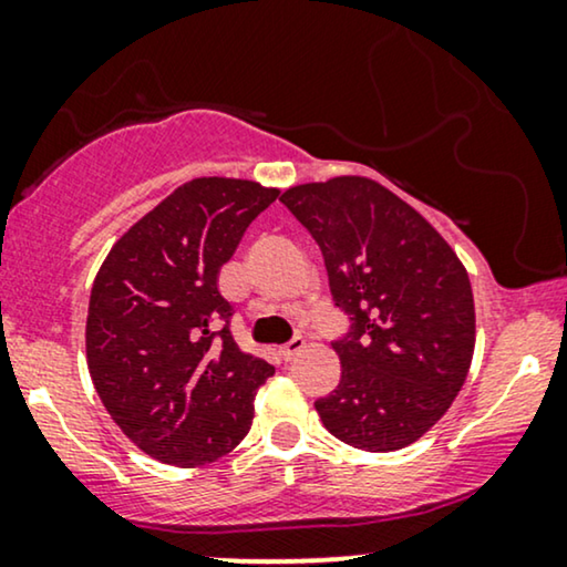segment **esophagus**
<instances>
[{"label": "esophagus", "mask_w": 567, "mask_h": 567, "mask_svg": "<svg viewBox=\"0 0 567 567\" xmlns=\"http://www.w3.org/2000/svg\"><path fill=\"white\" fill-rule=\"evenodd\" d=\"M305 346H307L305 338H293V340H289V343H286V346L278 348V353H281L284 361H293L301 351H305Z\"/></svg>", "instance_id": "obj_1"}]
</instances>
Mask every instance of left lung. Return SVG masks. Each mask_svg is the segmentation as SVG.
<instances>
[{
  "label": "left lung",
  "mask_w": 567,
  "mask_h": 567,
  "mask_svg": "<svg viewBox=\"0 0 567 567\" xmlns=\"http://www.w3.org/2000/svg\"><path fill=\"white\" fill-rule=\"evenodd\" d=\"M353 317L336 348L340 384L317 400L324 429L363 452H398L436 425L470 374L475 299L467 268L425 216L363 175L284 190Z\"/></svg>",
  "instance_id": "1"
}]
</instances>
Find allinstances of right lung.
Listing matches in <instances>:
<instances>
[{
	"mask_svg": "<svg viewBox=\"0 0 567 567\" xmlns=\"http://www.w3.org/2000/svg\"><path fill=\"white\" fill-rule=\"evenodd\" d=\"M278 193L239 177H193L131 224L97 270L84 330L92 384L154 460L200 467L250 431L274 367L231 338L219 270Z\"/></svg>",
	"mask_w": 567,
	"mask_h": 567,
	"instance_id": "obj_1",
	"label": "right lung"
}]
</instances>
